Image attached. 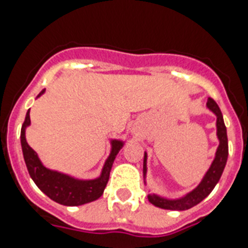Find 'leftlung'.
Segmentation results:
<instances>
[{"label": "left lung", "instance_id": "left-lung-1", "mask_svg": "<svg viewBox=\"0 0 248 248\" xmlns=\"http://www.w3.org/2000/svg\"><path fill=\"white\" fill-rule=\"evenodd\" d=\"M206 106L210 111H212L216 115L217 121V139H218V147L216 150L215 158L211 163L210 169L204 173L203 178L201 180L197 187L193 188L191 192L186 193L180 199H166L162 196H158L156 193H148L147 199L151 203L156 207L163 208V210L172 211H185L189 210L191 207L199 204L202 200H204L212 192V189L219 181L222 172L225 170L226 162L228 157V142H227V130H226L225 122H223L222 112L219 109L218 105L215 102L212 98H208ZM146 173H147V154L145 152L143 157V181L146 184Z\"/></svg>", "mask_w": 248, "mask_h": 248}]
</instances>
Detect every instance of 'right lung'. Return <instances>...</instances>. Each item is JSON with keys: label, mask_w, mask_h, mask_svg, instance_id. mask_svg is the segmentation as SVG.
<instances>
[{"label": "right lung", "mask_w": 248, "mask_h": 248, "mask_svg": "<svg viewBox=\"0 0 248 248\" xmlns=\"http://www.w3.org/2000/svg\"><path fill=\"white\" fill-rule=\"evenodd\" d=\"M46 90L38 93L37 98L45 93ZM31 124L30 109L26 113L25 122L21 128V146L23 158L29 173L38 188L49 199L63 206H81L88 202L96 201L102 196L105 187L109 178L112 165L116 156L124 147V142L121 140H111V152L102 167L101 175L93 180H78L62 172L49 170L41 162L38 155L30 147L26 141V128Z\"/></svg>", "instance_id": "right-lung-1"}]
</instances>
